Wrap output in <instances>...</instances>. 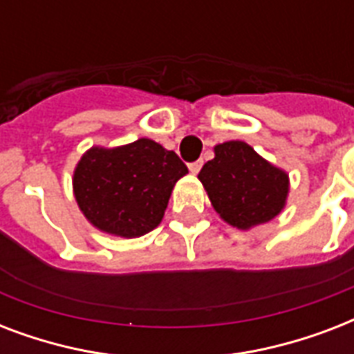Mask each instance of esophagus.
Instances as JSON below:
<instances>
[{"label":"esophagus","mask_w":354,"mask_h":354,"mask_svg":"<svg viewBox=\"0 0 354 354\" xmlns=\"http://www.w3.org/2000/svg\"><path fill=\"white\" fill-rule=\"evenodd\" d=\"M200 169H202V160L193 161V163H189V171L193 172V174H198Z\"/></svg>","instance_id":"1"}]
</instances>
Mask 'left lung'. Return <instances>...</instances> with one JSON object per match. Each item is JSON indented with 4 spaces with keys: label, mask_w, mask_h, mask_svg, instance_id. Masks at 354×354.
I'll use <instances>...</instances> for the list:
<instances>
[{
    "label": "left lung",
    "mask_w": 354,
    "mask_h": 354,
    "mask_svg": "<svg viewBox=\"0 0 354 354\" xmlns=\"http://www.w3.org/2000/svg\"><path fill=\"white\" fill-rule=\"evenodd\" d=\"M198 180L221 218L239 230L275 218L288 196V174L244 141L216 145L215 158L202 167Z\"/></svg>",
    "instance_id": "left-lung-1"
}]
</instances>
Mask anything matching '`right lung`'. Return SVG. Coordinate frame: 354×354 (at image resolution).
Returning a JSON list of instances; mask_svg holds the SVG:
<instances>
[{
  "label": "right lung",
  "instance_id": "obj_1",
  "mask_svg": "<svg viewBox=\"0 0 354 354\" xmlns=\"http://www.w3.org/2000/svg\"><path fill=\"white\" fill-rule=\"evenodd\" d=\"M187 172L176 152L152 139L91 147L75 167V200L97 230L136 239L160 224L174 183Z\"/></svg>",
  "mask_w": 354,
  "mask_h": 354
}]
</instances>
